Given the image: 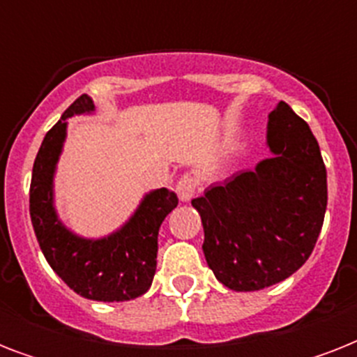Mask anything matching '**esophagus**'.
<instances>
[{
	"mask_svg": "<svg viewBox=\"0 0 357 357\" xmlns=\"http://www.w3.org/2000/svg\"><path fill=\"white\" fill-rule=\"evenodd\" d=\"M196 185H198V181H196L195 176H190V174L181 176V179H179L178 185H176V192H178L179 200L181 202L192 200L196 195Z\"/></svg>",
	"mask_w": 357,
	"mask_h": 357,
	"instance_id": "esophagus-1",
	"label": "esophagus"
}]
</instances>
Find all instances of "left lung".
Wrapping results in <instances>:
<instances>
[{
    "label": "left lung",
    "mask_w": 357,
    "mask_h": 357,
    "mask_svg": "<svg viewBox=\"0 0 357 357\" xmlns=\"http://www.w3.org/2000/svg\"><path fill=\"white\" fill-rule=\"evenodd\" d=\"M271 157L192 200L213 274L237 293L287 280L315 248L328 204L326 167L310 126L285 102L268 114Z\"/></svg>",
    "instance_id": "1"
}]
</instances>
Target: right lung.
Segmentation results:
<instances>
[{
    "label": "right lung",
    "instance_id": "right-lung-1",
    "mask_svg": "<svg viewBox=\"0 0 357 357\" xmlns=\"http://www.w3.org/2000/svg\"><path fill=\"white\" fill-rule=\"evenodd\" d=\"M94 109L92 98H77L42 140L31 176V222L46 261L74 293L96 302H126L142 296L153 282L157 235L162 220L178 206V196L168 189L151 190L133 215L105 237H81L64 226L55 209V170L68 119L92 114Z\"/></svg>",
    "mask_w": 357,
    "mask_h": 357
}]
</instances>
